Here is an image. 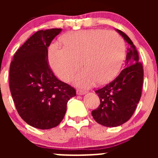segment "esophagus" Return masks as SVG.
I'll return each mask as SVG.
<instances>
[{"label": "esophagus", "mask_w": 158, "mask_h": 158, "mask_svg": "<svg viewBox=\"0 0 158 158\" xmlns=\"http://www.w3.org/2000/svg\"><path fill=\"white\" fill-rule=\"evenodd\" d=\"M76 93H77V95H84V94L86 93V91L83 90V89H78L77 90H76Z\"/></svg>", "instance_id": "obj_1"}]
</instances>
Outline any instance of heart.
Segmentation results:
<instances>
[{
	"label": "heart",
	"mask_w": 158,
	"mask_h": 158,
	"mask_svg": "<svg viewBox=\"0 0 158 158\" xmlns=\"http://www.w3.org/2000/svg\"><path fill=\"white\" fill-rule=\"evenodd\" d=\"M63 47L51 46L49 60L60 79L69 82L82 66L76 83L89 87L97 80L107 83L120 71L125 58L126 47L123 38L111 30H82L62 36Z\"/></svg>",
	"instance_id": "1"
}]
</instances>
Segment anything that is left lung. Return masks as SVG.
<instances>
[{
    "mask_svg": "<svg viewBox=\"0 0 158 158\" xmlns=\"http://www.w3.org/2000/svg\"><path fill=\"white\" fill-rule=\"evenodd\" d=\"M129 44L125 66L110 83L95 91L100 105L92 111L93 118L106 127H117L128 122L136 109L142 91L144 72L138 51L124 32L117 30Z\"/></svg>",
    "mask_w": 158,
    "mask_h": 158,
    "instance_id": "left-lung-1",
    "label": "left lung"
}]
</instances>
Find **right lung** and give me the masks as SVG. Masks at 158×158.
<instances>
[{
  "label": "right lung",
  "instance_id": "1",
  "mask_svg": "<svg viewBox=\"0 0 158 158\" xmlns=\"http://www.w3.org/2000/svg\"><path fill=\"white\" fill-rule=\"evenodd\" d=\"M62 29L36 32L17 49L10 63L9 84L17 112L39 129L57 126L76 89L59 80L48 61V47Z\"/></svg>",
  "mask_w": 158,
  "mask_h": 158
}]
</instances>
